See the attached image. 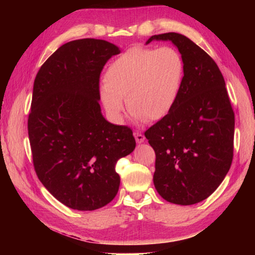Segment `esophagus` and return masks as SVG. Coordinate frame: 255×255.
Instances as JSON below:
<instances>
[{
  "label": "esophagus",
  "mask_w": 255,
  "mask_h": 255,
  "mask_svg": "<svg viewBox=\"0 0 255 255\" xmlns=\"http://www.w3.org/2000/svg\"><path fill=\"white\" fill-rule=\"evenodd\" d=\"M133 136H135V139H136L138 144H141V143H144V141H145V136L143 135V133L135 131V132H133Z\"/></svg>",
  "instance_id": "1"
}]
</instances>
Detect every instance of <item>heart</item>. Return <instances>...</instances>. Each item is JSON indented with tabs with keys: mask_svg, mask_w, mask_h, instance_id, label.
Returning a JSON list of instances; mask_svg holds the SVG:
<instances>
[{
	"mask_svg": "<svg viewBox=\"0 0 255 255\" xmlns=\"http://www.w3.org/2000/svg\"><path fill=\"white\" fill-rule=\"evenodd\" d=\"M184 76V60L171 47H132L116 58L100 89L103 107L115 123H122L126 99L137 120L156 122L173 109Z\"/></svg>",
	"mask_w": 255,
	"mask_h": 255,
	"instance_id": "1",
	"label": "heart"
}]
</instances>
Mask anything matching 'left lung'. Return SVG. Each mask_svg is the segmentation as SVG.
Returning a JSON list of instances; mask_svg holds the SVG:
<instances>
[{
  "label": "left lung",
  "instance_id": "left-lung-1",
  "mask_svg": "<svg viewBox=\"0 0 255 255\" xmlns=\"http://www.w3.org/2000/svg\"><path fill=\"white\" fill-rule=\"evenodd\" d=\"M170 40L184 60L178 100L170 114L145 131L156 155L153 176L163 199L193 205L208 198L230 171L234 149V111L217 64L183 34H155Z\"/></svg>",
  "mask_w": 255,
  "mask_h": 255
}]
</instances>
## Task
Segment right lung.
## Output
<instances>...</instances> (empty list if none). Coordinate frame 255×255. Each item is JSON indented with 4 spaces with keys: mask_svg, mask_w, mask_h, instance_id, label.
Instances as JSON below:
<instances>
[{
    "mask_svg": "<svg viewBox=\"0 0 255 255\" xmlns=\"http://www.w3.org/2000/svg\"><path fill=\"white\" fill-rule=\"evenodd\" d=\"M120 49L93 38L66 42L42 64L33 83L28 133L38 179L72 209L96 210L117 195L118 159L135 149L132 130L107 122L99 82Z\"/></svg>",
    "mask_w": 255,
    "mask_h": 255,
    "instance_id": "add662e5",
    "label": "right lung"
}]
</instances>
